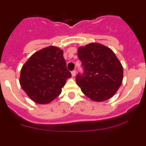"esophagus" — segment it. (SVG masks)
<instances>
[{
    "label": "esophagus",
    "instance_id": "1",
    "mask_svg": "<svg viewBox=\"0 0 146 146\" xmlns=\"http://www.w3.org/2000/svg\"><path fill=\"white\" fill-rule=\"evenodd\" d=\"M72 77H74V76L76 75V71L75 70H73L72 72Z\"/></svg>",
    "mask_w": 146,
    "mask_h": 146
}]
</instances>
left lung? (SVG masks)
<instances>
[{
    "instance_id": "left-lung-1",
    "label": "left lung",
    "mask_w": 146,
    "mask_h": 146,
    "mask_svg": "<svg viewBox=\"0 0 146 146\" xmlns=\"http://www.w3.org/2000/svg\"><path fill=\"white\" fill-rule=\"evenodd\" d=\"M82 72L76 76L82 93L94 101L108 100L115 94L123 80V67L114 52L100 44L78 48Z\"/></svg>"
}]
</instances>
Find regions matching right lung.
Here are the masks:
<instances>
[{
  "label": "right lung",
  "mask_w": 146,
  "mask_h": 146,
  "mask_svg": "<svg viewBox=\"0 0 146 146\" xmlns=\"http://www.w3.org/2000/svg\"><path fill=\"white\" fill-rule=\"evenodd\" d=\"M71 77L63 50L50 46L36 52L27 60L21 69L20 82L33 101L47 104L60 95Z\"/></svg>",
  "instance_id": "1"
}]
</instances>
